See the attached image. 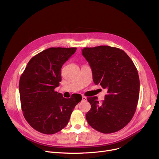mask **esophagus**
I'll use <instances>...</instances> for the list:
<instances>
[{
	"label": "esophagus",
	"instance_id": "34e87169",
	"mask_svg": "<svg viewBox=\"0 0 159 159\" xmlns=\"http://www.w3.org/2000/svg\"><path fill=\"white\" fill-rule=\"evenodd\" d=\"M82 101H87V98L85 96H82Z\"/></svg>",
	"mask_w": 159,
	"mask_h": 159
}]
</instances>
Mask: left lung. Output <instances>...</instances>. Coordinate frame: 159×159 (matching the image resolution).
I'll return each instance as SVG.
<instances>
[{
    "mask_svg": "<svg viewBox=\"0 0 159 159\" xmlns=\"http://www.w3.org/2000/svg\"><path fill=\"white\" fill-rule=\"evenodd\" d=\"M82 55L89 64L93 82L107 89L102 102L88 97L91 110L86 118L95 130L111 133L131 121L138 104L140 80L136 67L123 50L108 46L84 48Z\"/></svg>",
    "mask_w": 159,
    "mask_h": 159,
    "instance_id": "left-lung-1",
    "label": "left lung"
}]
</instances>
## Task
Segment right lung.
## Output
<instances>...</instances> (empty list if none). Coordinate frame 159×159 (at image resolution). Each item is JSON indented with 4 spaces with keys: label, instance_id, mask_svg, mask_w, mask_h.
Segmentation results:
<instances>
[{
    "label": "right lung",
    "instance_id": "add662e5",
    "mask_svg": "<svg viewBox=\"0 0 159 159\" xmlns=\"http://www.w3.org/2000/svg\"><path fill=\"white\" fill-rule=\"evenodd\" d=\"M76 48H50L31 58L19 81L21 108L25 119L36 131L52 135L68 124L80 94L66 98L55 91L59 86L62 65Z\"/></svg>",
    "mask_w": 159,
    "mask_h": 159
}]
</instances>
